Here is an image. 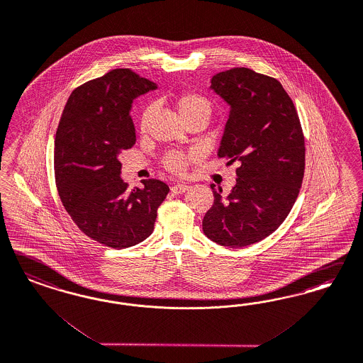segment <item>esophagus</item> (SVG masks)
Returning a JSON list of instances; mask_svg holds the SVG:
<instances>
[{"instance_id": "34e87169", "label": "esophagus", "mask_w": 363, "mask_h": 363, "mask_svg": "<svg viewBox=\"0 0 363 363\" xmlns=\"http://www.w3.org/2000/svg\"><path fill=\"white\" fill-rule=\"evenodd\" d=\"M188 189L189 186L186 184H177V185H174V186L172 188V191H173L174 194H182V193H185Z\"/></svg>"}]
</instances>
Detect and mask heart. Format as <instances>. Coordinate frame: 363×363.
Returning a JSON list of instances; mask_svg holds the SVG:
<instances>
[{
  "label": "heart",
  "mask_w": 363,
  "mask_h": 363,
  "mask_svg": "<svg viewBox=\"0 0 363 363\" xmlns=\"http://www.w3.org/2000/svg\"><path fill=\"white\" fill-rule=\"evenodd\" d=\"M163 101L170 103L181 115L184 122L190 119H205L208 121L212 113V104L203 95L194 91H182L177 94H169L162 96ZM151 110L149 107L143 108L139 116V130L146 131L150 121ZM194 152L184 151H170L163 158V167L173 174H184L188 169V164L194 160Z\"/></svg>",
  "instance_id": "1"
}]
</instances>
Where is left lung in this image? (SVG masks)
Instances as JSON below:
<instances>
[{
    "label": "left lung",
    "instance_id": "1",
    "mask_svg": "<svg viewBox=\"0 0 363 363\" xmlns=\"http://www.w3.org/2000/svg\"><path fill=\"white\" fill-rule=\"evenodd\" d=\"M230 106L218 158L240 163L236 185L216 190L202 220L206 238L242 248L274 233L298 199L306 166L304 135L294 101L271 76L232 68L212 77Z\"/></svg>",
    "mask_w": 363,
    "mask_h": 363
}]
</instances>
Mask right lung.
Here are the masks:
<instances>
[{
	"instance_id": "1",
	"label": "right lung",
	"mask_w": 363,
	"mask_h": 363,
	"mask_svg": "<svg viewBox=\"0 0 363 363\" xmlns=\"http://www.w3.org/2000/svg\"><path fill=\"white\" fill-rule=\"evenodd\" d=\"M155 88L130 68L113 69L72 91L56 131L55 179L64 208L86 236L113 250L150 236L170 190L160 179L128 190L121 178L119 155L135 145L131 103Z\"/></svg>"
}]
</instances>
